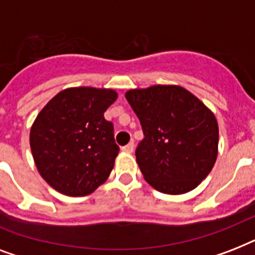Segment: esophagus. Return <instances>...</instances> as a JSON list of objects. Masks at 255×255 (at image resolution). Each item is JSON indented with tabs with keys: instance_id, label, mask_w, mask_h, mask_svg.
<instances>
[{
	"instance_id": "1",
	"label": "esophagus",
	"mask_w": 255,
	"mask_h": 255,
	"mask_svg": "<svg viewBox=\"0 0 255 255\" xmlns=\"http://www.w3.org/2000/svg\"><path fill=\"white\" fill-rule=\"evenodd\" d=\"M133 148H135V144H133V141H131V143H128L127 145H124L122 149H123L124 152H127V153H132V152H133Z\"/></svg>"
}]
</instances>
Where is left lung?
Listing matches in <instances>:
<instances>
[{
  "label": "left lung",
  "instance_id": "1",
  "mask_svg": "<svg viewBox=\"0 0 255 255\" xmlns=\"http://www.w3.org/2000/svg\"><path fill=\"white\" fill-rule=\"evenodd\" d=\"M126 99L143 128L135 155L145 181L165 194L194 189L217 159L213 112L180 86L129 90Z\"/></svg>",
  "mask_w": 255,
  "mask_h": 255
}]
</instances>
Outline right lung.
<instances>
[{
    "instance_id": "1",
    "label": "right lung",
    "mask_w": 255,
    "mask_h": 255,
    "mask_svg": "<svg viewBox=\"0 0 255 255\" xmlns=\"http://www.w3.org/2000/svg\"><path fill=\"white\" fill-rule=\"evenodd\" d=\"M118 98L114 90L66 88L34 120L30 148L43 180L59 193L87 196L111 173L119 147L104 112Z\"/></svg>"
}]
</instances>
